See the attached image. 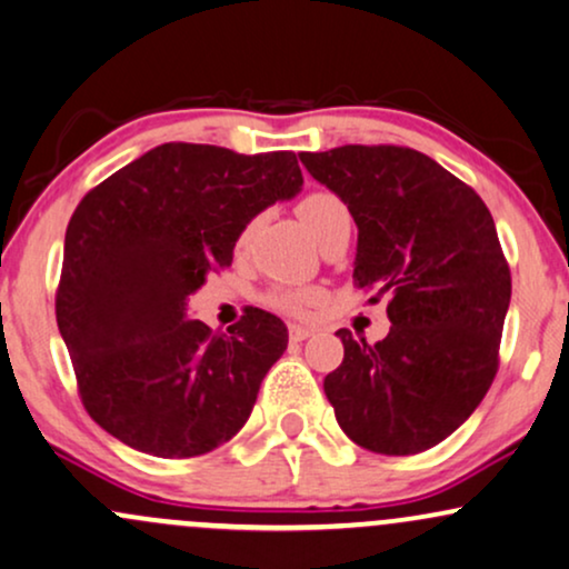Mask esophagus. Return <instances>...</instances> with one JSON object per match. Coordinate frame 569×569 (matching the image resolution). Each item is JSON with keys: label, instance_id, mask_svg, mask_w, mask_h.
Listing matches in <instances>:
<instances>
[{"label": "esophagus", "instance_id": "1", "mask_svg": "<svg viewBox=\"0 0 569 569\" xmlns=\"http://www.w3.org/2000/svg\"><path fill=\"white\" fill-rule=\"evenodd\" d=\"M317 332L313 327H306V325H290V340L292 342H300V340H308L311 335Z\"/></svg>", "mask_w": 569, "mask_h": 569}]
</instances>
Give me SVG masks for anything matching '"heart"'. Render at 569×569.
<instances>
[{
  "label": "heart",
  "instance_id": "1",
  "mask_svg": "<svg viewBox=\"0 0 569 569\" xmlns=\"http://www.w3.org/2000/svg\"><path fill=\"white\" fill-rule=\"evenodd\" d=\"M346 213H348L346 202H342L338 194L325 192V189H319V192H308L306 198L298 202L300 221L306 223L308 231H311L317 240L325 234V229L329 227V223ZM248 240H250V227L242 231L240 244H244ZM319 300H321V290H317V287H298V284L273 287L271 296H269V303L284 313H303V311H308V308L317 306Z\"/></svg>",
  "mask_w": 569,
  "mask_h": 569
}]
</instances>
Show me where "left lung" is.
<instances>
[{"instance_id":"left-lung-1","label":"left lung","mask_w":569,"mask_h":569,"mask_svg":"<svg viewBox=\"0 0 569 569\" xmlns=\"http://www.w3.org/2000/svg\"><path fill=\"white\" fill-rule=\"evenodd\" d=\"M300 163L359 227L353 282L390 300L385 340L338 332L346 356L325 377L338 425L367 451H427L467 422L499 371L511 277L493 216L409 147L346 144Z\"/></svg>"}]
</instances>
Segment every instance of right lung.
Listing matches in <instances>:
<instances>
[{"mask_svg":"<svg viewBox=\"0 0 569 569\" xmlns=\"http://www.w3.org/2000/svg\"><path fill=\"white\" fill-rule=\"evenodd\" d=\"M296 152L168 142L97 184L70 216L58 327L89 417L121 443L189 459L234 438L287 327L248 308L229 335L187 317L261 210L296 198Z\"/></svg>","mask_w":569,"mask_h":569,"instance_id":"add662e5","label":"right lung"}]
</instances>
